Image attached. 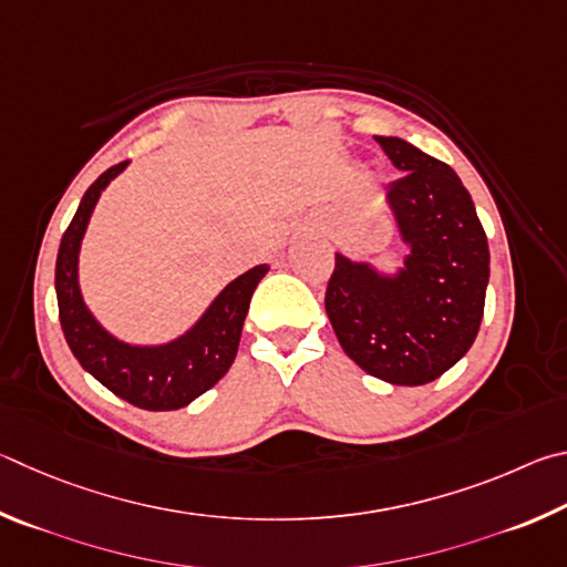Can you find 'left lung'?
<instances>
[{
	"label": "left lung",
	"instance_id": "1",
	"mask_svg": "<svg viewBox=\"0 0 567 567\" xmlns=\"http://www.w3.org/2000/svg\"><path fill=\"white\" fill-rule=\"evenodd\" d=\"M403 172L389 184L411 256L399 278L336 256L326 313L346 355L393 385H423L458 363L478 336L491 276L488 238L458 174L395 136H375Z\"/></svg>",
	"mask_w": 567,
	"mask_h": 567
}]
</instances>
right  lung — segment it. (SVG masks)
Here are the masks:
<instances>
[{
  "label": "right lung",
  "mask_w": 567,
  "mask_h": 567,
  "mask_svg": "<svg viewBox=\"0 0 567 567\" xmlns=\"http://www.w3.org/2000/svg\"><path fill=\"white\" fill-rule=\"evenodd\" d=\"M126 164L128 162L106 168L86 188L82 204L59 244L54 274L59 323H62L64 339L82 369L118 399L144 411H176L206 393L231 369L248 303H251V296L268 266H254L251 271L228 284L212 303V309L204 313V319L174 343L138 349V346H126L112 339L92 319L82 293H79L76 254L99 194Z\"/></svg>",
  "instance_id": "obj_1"
}]
</instances>
